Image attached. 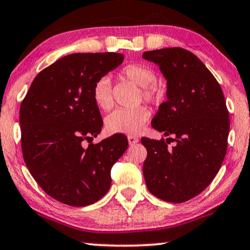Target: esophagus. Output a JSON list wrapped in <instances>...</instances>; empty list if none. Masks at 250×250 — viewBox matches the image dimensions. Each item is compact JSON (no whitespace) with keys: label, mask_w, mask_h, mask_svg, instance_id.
<instances>
[{"label":"esophagus","mask_w":250,"mask_h":250,"mask_svg":"<svg viewBox=\"0 0 250 250\" xmlns=\"http://www.w3.org/2000/svg\"><path fill=\"white\" fill-rule=\"evenodd\" d=\"M127 140H128L129 146H134V145H136V143L139 142V139L138 138H134V136H131V135L128 136Z\"/></svg>","instance_id":"34e87169"}]
</instances>
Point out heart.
<instances>
[{
    "label": "heart",
    "mask_w": 250,
    "mask_h": 250,
    "mask_svg": "<svg viewBox=\"0 0 250 250\" xmlns=\"http://www.w3.org/2000/svg\"><path fill=\"white\" fill-rule=\"evenodd\" d=\"M121 76L141 87L143 100L148 104L159 101L160 88L156 84L157 75L151 67L143 63H129L121 70ZM94 104L101 110L107 111L114 105L111 92V82L104 76L95 82L92 88ZM150 112L145 107L135 109H116L105 117V128L110 133L119 134H138L149 121Z\"/></svg>",
    "instance_id": "obj_1"
}]
</instances>
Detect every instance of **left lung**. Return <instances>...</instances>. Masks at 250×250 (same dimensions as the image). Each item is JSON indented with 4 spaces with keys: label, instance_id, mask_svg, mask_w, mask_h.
<instances>
[{
    "label": "left lung",
    "instance_id": "1",
    "mask_svg": "<svg viewBox=\"0 0 250 250\" xmlns=\"http://www.w3.org/2000/svg\"><path fill=\"white\" fill-rule=\"evenodd\" d=\"M142 58L158 64L167 81V100L151 125L168 136L141 139L148 151L143 176L153 196L184 203L203 192L221 168L230 129L227 104L216 78L190 51L167 47ZM170 141L176 146L168 149Z\"/></svg>",
    "mask_w": 250,
    "mask_h": 250
}]
</instances>
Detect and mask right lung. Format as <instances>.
I'll return each mask as SVG.
<instances>
[{
    "instance_id": "obj_1",
    "label": "right lung",
    "mask_w": 250,
    "mask_h": 250,
    "mask_svg": "<svg viewBox=\"0 0 250 250\" xmlns=\"http://www.w3.org/2000/svg\"><path fill=\"white\" fill-rule=\"evenodd\" d=\"M122 53H73L34 78L20 105L21 149L39 186L60 203L83 207L101 199L111 186L110 170L128 146L115 134L87 148L101 132L92 98L99 78L122 64Z\"/></svg>"
}]
</instances>
